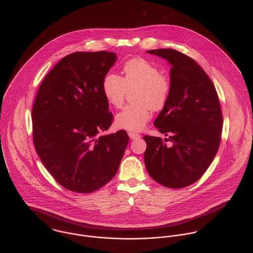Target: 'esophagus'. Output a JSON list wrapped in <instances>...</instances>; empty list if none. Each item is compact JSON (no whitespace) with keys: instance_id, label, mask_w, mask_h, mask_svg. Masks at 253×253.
<instances>
[{"instance_id":"esophagus-1","label":"esophagus","mask_w":253,"mask_h":253,"mask_svg":"<svg viewBox=\"0 0 253 253\" xmlns=\"http://www.w3.org/2000/svg\"><path fill=\"white\" fill-rule=\"evenodd\" d=\"M128 136H129V138H130L131 140H135V139L140 138V134H138V133H136V132H132V131H129V132H128Z\"/></svg>"}]
</instances>
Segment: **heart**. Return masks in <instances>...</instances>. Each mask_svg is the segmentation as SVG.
<instances>
[{"label": "heart", "mask_w": 253, "mask_h": 253, "mask_svg": "<svg viewBox=\"0 0 253 253\" xmlns=\"http://www.w3.org/2000/svg\"><path fill=\"white\" fill-rule=\"evenodd\" d=\"M124 78L116 73H107L102 80V92L107 102L119 108L124 104L127 92L135 90L132 101L116 116L119 128L139 131L145 127L154 111L163 109L171 94L169 78L143 58H134L124 65Z\"/></svg>", "instance_id": "obj_1"}]
</instances>
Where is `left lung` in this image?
Segmentation results:
<instances>
[{"label": "left lung", "mask_w": 253, "mask_h": 253, "mask_svg": "<svg viewBox=\"0 0 253 253\" xmlns=\"http://www.w3.org/2000/svg\"><path fill=\"white\" fill-rule=\"evenodd\" d=\"M171 65V94L154 126L168 136L145 135L144 161L150 176L170 188L198 181L214 159L222 131V114L215 88L193 59L174 49L147 51Z\"/></svg>", "instance_id": "obj_1"}]
</instances>
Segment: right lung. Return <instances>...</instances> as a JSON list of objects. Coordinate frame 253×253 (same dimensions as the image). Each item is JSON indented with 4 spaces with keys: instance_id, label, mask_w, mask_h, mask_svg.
<instances>
[{
    "instance_id": "1",
    "label": "right lung",
    "mask_w": 253,
    "mask_h": 253,
    "mask_svg": "<svg viewBox=\"0 0 253 253\" xmlns=\"http://www.w3.org/2000/svg\"><path fill=\"white\" fill-rule=\"evenodd\" d=\"M114 52H74L43 79L32 110L36 151L65 188L90 193L112 180L129 138L126 130L100 135L113 122L102 80Z\"/></svg>"
}]
</instances>
